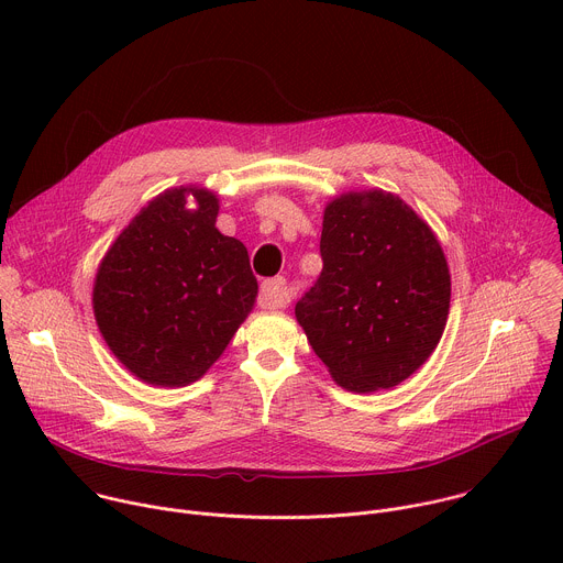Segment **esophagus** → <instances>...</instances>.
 Returning a JSON list of instances; mask_svg holds the SVG:
<instances>
[{"label":"esophagus","instance_id":"1","mask_svg":"<svg viewBox=\"0 0 563 563\" xmlns=\"http://www.w3.org/2000/svg\"><path fill=\"white\" fill-rule=\"evenodd\" d=\"M261 296H263V302L269 307V309H278V307H285L291 296L287 291V280L283 276L278 278H272V280H265L263 287H261Z\"/></svg>","mask_w":563,"mask_h":563}]
</instances>
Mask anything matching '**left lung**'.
<instances>
[{"mask_svg": "<svg viewBox=\"0 0 563 563\" xmlns=\"http://www.w3.org/2000/svg\"><path fill=\"white\" fill-rule=\"evenodd\" d=\"M320 258L296 320L332 378L367 394L415 374L450 311V269L428 222L394 194H343L325 207Z\"/></svg>", "mask_w": 563, "mask_h": 563, "instance_id": "1", "label": "left lung"}]
</instances>
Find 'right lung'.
<instances>
[{"label": "right lung", "mask_w": 563, "mask_h": 563, "mask_svg": "<svg viewBox=\"0 0 563 563\" xmlns=\"http://www.w3.org/2000/svg\"><path fill=\"white\" fill-rule=\"evenodd\" d=\"M194 195L197 207H186ZM218 198L167 189L118 235L93 285L98 328L118 361L151 385L198 380L256 302L247 247L216 229Z\"/></svg>", "instance_id": "right-lung-1"}]
</instances>
